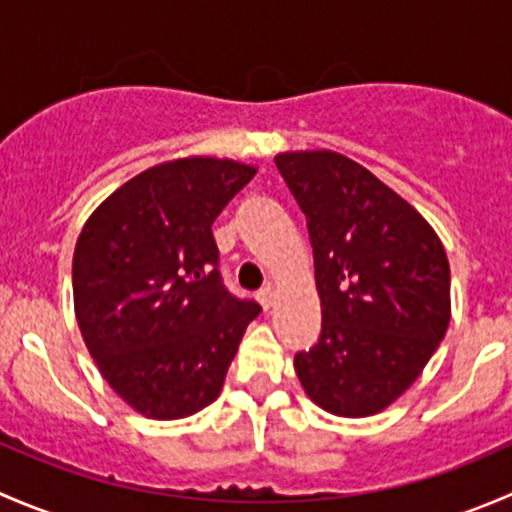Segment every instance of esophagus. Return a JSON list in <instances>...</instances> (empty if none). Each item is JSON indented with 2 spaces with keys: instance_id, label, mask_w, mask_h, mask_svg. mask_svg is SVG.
<instances>
[{
  "instance_id": "1",
  "label": "esophagus",
  "mask_w": 512,
  "mask_h": 512,
  "mask_svg": "<svg viewBox=\"0 0 512 512\" xmlns=\"http://www.w3.org/2000/svg\"><path fill=\"white\" fill-rule=\"evenodd\" d=\"M257 299H260V304L265 309H270L272 304H275V287L272 285H267V287H262L260 292H257Z\"/></svg>"
}]
</instances>
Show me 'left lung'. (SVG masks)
Masks as SVG:
<instances>
[{
  "mask_svg": "<svg viewBox=\"0 0 512 512\" xmlns=\"http://www.w3.org/2000/svg\"><path fill=\"white\" fill-rule=\"evenodd\" d=\"M275 163L307 218L322 302V334L294 354V371L329 414H379L446 337V250L414 205L352 158L299 151Z\"/></svg>",
  "mask_w": 512,
  "mask_h": 512,
  "instance_id": "8db88e82",
  "label": "left lung"
}]
</instances>
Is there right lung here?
<instances>
[{
    "mask_svg": "<svg viewBox=\"0 0 512 512\" xmlns=\"http://www.w3.org/2000/svg\"><path fill=\"white\" fill-rule=\"evenodd\" d=\"M257 168L230 158L153 165L108 195L74 250V309L98 371L131 409L193 416L220 396L260 304L220 277L213 223Z\"/></svg>",
    "mask_w": 512,
    "mask_h": 512,
    "instance_id": "add662e5",
    "label": "right lung"
}]
</instances>
